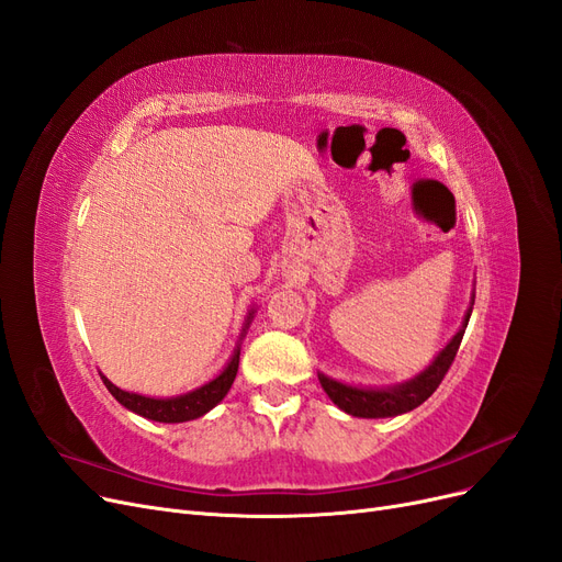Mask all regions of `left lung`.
<instances>
[{
  "mask_svg": "<svg viewBox=\"0 0 562 562\" xmlns=\"http://www.w3.org/2000/svg\"><path fill=\"white\" fill-rule=\"evenodd\" d=\"M472 304H474V293L470 300V308L465 312V318H462L460 330L435 356V360L414 379H406L393 385H353L318 372L323 391L341 412L358 418H391V416H400L416 409L418 404H423L439 389L443 374L449 372V367L458 353V346L462 341V335H465V327L470 323Z\"/></svg>",
  "mask_w": 562,
  "mask_h": 562,
  "instance_id": "left-lung-1",
  "label": "left lung"
}]
</instances>
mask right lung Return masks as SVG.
<instances>
[{
    "label": "right lung",
    "instance_id": "1",
    "mask_svg": "<svg viewBox=\"0 0 562 562\" xmlns=\"http://www.w3.org/2000/svg\"><path fill=\"white\" fill-rule=\"evenodd\" d=\"M256 314V306L250 308L246 323L241 327V335L239 341L235 346V353L229 356L227 364L223 367V372L218 376H214L211 381H206L200 389L183 393V395H173V397H148V395H139V393H130L119 389V385L111 383L104 374L102 381L109 389V393L119 400L125 409L139 414L148 420H158V423H186V420H195L200 416H204L206 412L214 409V406L227 395V391L232 389V383H235L237 370H239V353H241V339L248 330L250 321H254Z\"/></svg>",
    "mask_w": 562,
    "mask_h": 562
}]
</instances>
